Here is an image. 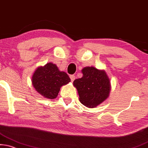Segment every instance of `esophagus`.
<instances>
[{"label": "esophagus", "mask_w": 148, "mask_h": 148, "mask_svg": "<svg viewBox=\"0 0 148 148\" xmlns=\"http://www.w3.org/2000/svg\"><path fill=\"white\" fill-rule=\"evenodd\" d=\"M70 79H71V81L73 82L74 80V79H75V76L74 75H70Z\"/></svg>", "instance_id": "1"}]
</instances>
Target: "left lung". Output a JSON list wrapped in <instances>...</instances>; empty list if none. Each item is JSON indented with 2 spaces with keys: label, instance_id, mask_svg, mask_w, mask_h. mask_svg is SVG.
Here are the masks:
<instances>
[{
  "label": "left lung",
  "instance_id": "obj_1",
  "mask_svg": "<svg viewBox=\"0 0 148 148\" xmlns=\"http://www.w3.org/2000/svg\"><path fill=\"white\" fill-rule=\"evenodd\" d=\"M81 72L82 78L74 80L73 85L77 89L80 102L88 108H95L109 96L110 79L105 70L95 67H85Z\"/></svg>",
  "mask_w": 148,
  "mask_h": 148
}]
</instances>
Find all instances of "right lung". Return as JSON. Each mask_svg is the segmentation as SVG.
<instances>
[{
  "instance_id": "1",
  "label": "right lung",
  "mask_w": 148,
  "mask_h": 148,
  "mask_svg": "<svg viewBox=\"0 0 148 148\" xmlns=\"http://www.w3.org/2000/svg\"><path fill=\"white\" fill-rule=\"evenodd\" d=\"M31 82L35 91L41 96L55 99L61 87L70 83V78L65 72L59 70L57 65L50 62L35 70Z\"/></svg>"
}]
</instances>
